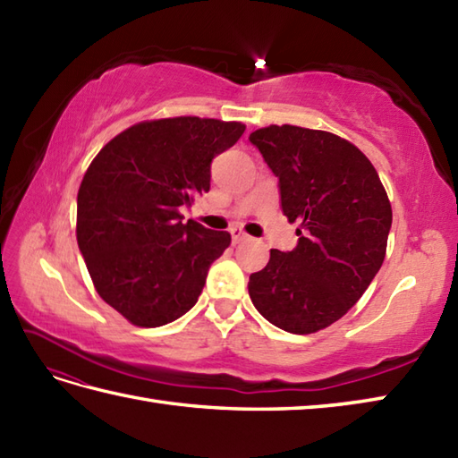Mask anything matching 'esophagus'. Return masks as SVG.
Segmentation results:
<instances>
[{"instance_id":"esophagus-1","label":"esophagus","mask_w":458,"mask_h":458,"mask_svg":"<svg viewBox=\"0 0 458 458\" xmlns=\"http://www.w3.org/2000/svg\"><path fill=\"white\" fill-rule=\"evenodd\" d=\"M230 234H232V242H234V244H240V242H246V240H250V236L246 234L244 230L242 228H238V226H234L230 230Z\"/></svg>"}]
</instances>
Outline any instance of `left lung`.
<instances>
[{
    "label": "left lung",
    "mask_w": 458,
    "mask_h": 458,
    "mask_svg": "<svg viewBox=\"0 0 458 458\" xmlns=\"http://www.w3.org/2000/svg\"><path fill=\"white\" fill-rule=\"evenodd\" d=\"M250 141L279 179L281 210L301 224L295 250H271L250 276L251 303L287 333H317L346 315L382 267L392 204L374 165L335 133L269 125Z\"/></svg>",
    "instance_id": "1"
}]
</instances>
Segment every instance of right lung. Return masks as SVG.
Wrapping results in <instances>:
<instances>
[{"label": "right lung", "mask_w": 458, "mask_h": 458, "mask_svg": "<svg viewBox=\"0 0 458 458\" xmlns=\"http://www.w3.org/2000/svg\"><path fill=\"white\" fill-rule=\"evenodd\" d=\"M240 122L165 118L106 143L76 199V240L98 295L135 327H163L194 307L228 232L182 222L210 191L212 159L244 133Z\"/></svg>", "instance_id": "obj_1"}]
</instances>
